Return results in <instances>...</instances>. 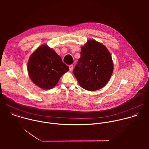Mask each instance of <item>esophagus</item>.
<instances>
[{
	"label": "esophagus",
	"instance_id": "1",
	"mask_svg": "<svg viewBox=\"0 0 149 149\" xmlns=\"http://www.w3.org/2000/svg\"><path fill=\"white\" fill-rule=\"evenodd\" d=\"M73 68H74L73 65H69V69H70V71H72Z\"/></svg>",
	"mask_w": 149,
	"mask_h": 149
}]
</instances>
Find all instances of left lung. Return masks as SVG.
Instances as JSON below:
<instances>
[{"instance_id":"1","label":"left lung","mask_w":149,"mask_h":149,"mask_svg":"<svg viewBox=\"0 0 149 149\" xmlns=\"http://www.w3.org/2000/svg\"><path fill=\"white\" fill-rule=\"evenodd\" d=\"M80 54L73 73L81 87L90 91L104 87L113 71L112 58L107 48L91 39L81 47Z\"/></svg>"}]
</instances>
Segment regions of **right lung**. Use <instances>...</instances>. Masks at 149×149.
Returning a JSON list of instances; mask_svg holds the SVG:
<instances>
[{
  "mask_svg": "<svg viewBox=\"0 0 149 149\" xmlns=\"http://www.w3.org/2000/svg\"><path fill=\"white\" fill-rule=\"evenodd\" d=\"M28 71L36 86L51 89L56 86L61 76L69 71V67L54 50L47 45H42L29 58Z\"/></svg>",
  "mask_w": 149,
  "mask_h": 149,
  "instance_id": "right-lung-1",
  "label": "right lung"
}]
</instances>
